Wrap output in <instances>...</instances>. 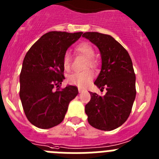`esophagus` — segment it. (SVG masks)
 I'll return each instance as SVG.
<instances>
[{
  "mask_svg": "<svg viewBox=\"0 0 159 159\" xmlns=\"http://www.w3.org/2000/svg\"><path fill=\"white\" fill-rule=\"evenodd\" d=\"M78 91H79V92L80 93V92H84V89H82V88H78Z\"/></svg>",
  "mask_w": 159,
  "mask_h": 159,
  "instance_id": "1",
  "label": "esophagus"
}]
</instances>
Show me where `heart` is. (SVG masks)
<instances>
[{
  "mask_svg": "<svg viewBox=\"0 0 159 159\" xmlns=\"http://www.w3.org/2000/svg\"><path fill=\"white\" fill-rule=\"evenodd\" d=\"M76 51L83 54L84 57L88 58V65L95 66V60L94 59L95 56V50L89 43L88 42H83L79 43L75 47ZM63 66L64 70L68 71L71 67V57L68 53H65L63 57ZM94 77V74L91 70H86V71H81V72H75L71 74L67 77V82L68 84L77 86L79 88H84L88 86L90 82L92 80Z\"/></svg>",
  "mask_w": 159,
  "mask_h": 159,
  "instance_id": "1",
  "label": "heart"
}]
</instances>
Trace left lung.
<instances>
[{
    "instance_id": "obj_1",
    "label": "left lung",
    "mask_w": 159,
    "mask_h": 159,
    "mask_svg": "<svg viewBox=\"0 0 159 159\" xmlns=\"http://www.w3.org/2000/svg\"><path fill=\"white\" fill-rule=\"evenodd\" d=\"M83 37L94 43L100 52L101 71L95 84L103 96L91 94L85 106L88 121L101 130H112L127 121L136 95L135 74L128 52L111 36L99 32H84Z\"/></svg>"
}]
</instances>
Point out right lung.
Here are the masks:
<instances>
[{
	"label": "right lung",
	"mask_w": 159,
	"mask_h": 159,
	"mask_svg": "<svg viewBox=\"0 0 159 159\" xmlns=\"http://www.w3.org/2000/svg\"><path fill=\"white\" fill-rule=\"evenodd\" d=\"M82 34L49 32L25 55L20 75V98L28 120L36 127L48 129L60 124L69 102L78 95L76 87L67 85L60 90V85L64 80V55Z\"/></svg>",
	"instance_id": "1"
}]
</instances>
